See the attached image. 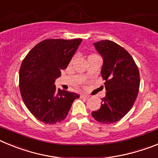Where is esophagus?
Returning a JSON list of instances; mask_svg holds the SVG:
<instances>
[{
	"mask_svg": "<svg viewBox=\"0 0 158 158\" xmlns=\"http://www.w3.org/2000/svg\"><path fill=\"white\" fill-rule=\"evenodd\" d=\"M81 97H83V98H85V99H88V98H89V97H90V96H89V95H87V94H81Z\"/></svg>",
	"mask_w": 158,
	"mask_h": 158,
	"instance_id": "34e87169",
	"label": "esophagus"
}]
</instances>
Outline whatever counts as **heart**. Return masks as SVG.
<instances>
[{
    "label": "heart",
    "instance_id": "obj_1",
    "mask_svg": "<svg viewBox=\"0 0 158 158\" xmlns=\"http://www.w3.org/2000/svg\"><path fill=\"white\" fill-rule=\"evenodd\" d=\"M94 55H96V54H91V55H90V56H89V57L94 56ZM72 61H73V60H71V61H70V63H72Z\"/></svg>",
    "mask_w": 158,
    "mask_h": 158
}]
</instances>
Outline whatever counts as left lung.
Here are the masks:
<instances>
[{"mask_svg": "<svg viewBox=\"0 0 158 158\" xmlns=\"http://www.w3.org/2000/svg\"><path fill=\"white\" fill-rule=\"evenodd\" d=\"M94 46L104 59L100 73L107 92L100 108L92 115L102 123H114L127 114L136 100L140 85L139 68L131 54L115 42L101 40Z\"/></svg>", "mask_w": 158, "mask_h": 158, "instance_id": "1", "label": "left lung"}]
</instances>
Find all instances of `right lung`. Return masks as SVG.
<instances>
[{
  "instance_id": "add662e5",
  "label": "right lung",
  "mask_w": 158,
  "mask_h": 158,
  "mask_svg": "<svg viewBox=\"0 0 158 158\" xmlns=\"http://www.w3.org/2000/svg\"><path fill=\"white\" fill-rule=\"evenodd\" d=\"M81 39H47L29 51L22 62L19 74L22 99L32 115L47 124L66 118L73 102L79 95L57 89L55 79L66 69L81 43Z\"/></svg>"
}]
</instances>
